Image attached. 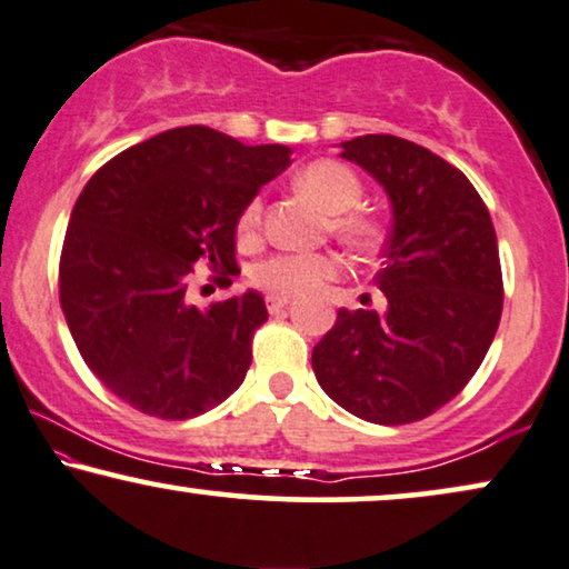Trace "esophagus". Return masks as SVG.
<instances>
[{
	"mask_svg": "<svg viewBox=\"0 0 569 569\" xmlns=\"http://www.w3.org/2000/svg\"><path fill=\"white\" fill-rule=\"evenodd\" d=\"M289 305H291L289 297H268V312L270 315H280Z\"/></svg>",
	"mask_w": 569,
	"mask_h": 569,
	"instance_id": "34e87169",
	"label": "esophagus"
}]
</instances>
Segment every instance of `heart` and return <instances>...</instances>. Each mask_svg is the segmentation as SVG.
Segmentation results:
<instances>
[{
	"label": "heart",
	"mask_w": 569,
	"mask_h": 569,
	"mask_svg": "<svg viewBox=\"0 0 569 569\" xmlns=\"http://www.w3.org/2000/svg\"><path fill=\"white\" fill-rule=\"evenodd\" d=\"M297 187L312 197L325 213L332 216L330 229L353 252L369 254L382 244L385 229L375 216L356 210L363 200V184L346 163L322 161L309 163L297 177ZM262 226V197L247 202L239 216V239L252 241ZM340 260L330 252H289L276 254L254 270L252 280L260 289L283 297H305L315 293L325 280L336 278Z\"/></svg>",
	"instance_id": "1"
}]
</instances>
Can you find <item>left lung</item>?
<instances>
[{
	"label": "left lung",
	"mask_w": 569,
	"mask_h": 569,
	"mask_svg": "<svg viewBox=\"0 0 569 569\" xmlns=\"http://www.w3.org/2000/svg\"><path fill=\"white\" fill-rule=\"evenodd\" d=\"M340 148L390 194L375 278L388 307L338 309L312 369L363 421H421L466 388L495 340L505 297L495 223L466 173L411 140L363 134Z\"/></svg>",
	"instance_id": "obj_1"
}]
</instances>
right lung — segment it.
<instances>
[{"mask_svg":"<svg viewBox=\"0 0 569 569\" xmlns=\"http://www.w3.org/2000/svg\"><path fill=\"white\" fill-rule=\"evenodd\" d=\"M289 156L192 124L121 150L90 177L64 233L59 301L90 372L124 403L181 421L244 382L268 320L262 297L200 309L187 289L197 262L229 289L241 210Z\"/></svg>","mask_w":569,"mask_h":569,"instance_id":"1","label":"right lung"}]
</instances>
